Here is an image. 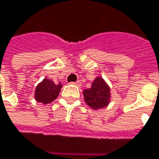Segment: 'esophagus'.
I'll return each mask as SVG.
<instances>
[{"label":"esophagus","mask_w":159,"mask_h":159,"mask_svg":"<svg viewBox=\"0 0 159 159\" xmlns=\"http://www.w3.org/2000/svg\"><path fill=\"white\" fill-rule=\"evenodd\" d=\"M72 84H74V85H76V86H78V87H80V86L82 85V83H81L80 81H77V82L72 83Z\"/></svg>","instance_id":"1"}]
</instances>
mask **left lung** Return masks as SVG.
<instances>
[{"label":"left lung","instance_id":"obj_1","mask_svg":"<svg viewBox=\"0 0 159 159\" xmlns=\"http://www.w3.org/2000/svg\"><path fill=\"white\" fill-rule=\"evenodd\" d=\"M83 94L85 103L94 110L105 108L111 102L110 86L101 76H97L93 81L91 88L84 90Z\"/></svg>","mask_w":159,"mask_h":159}]
</instances>
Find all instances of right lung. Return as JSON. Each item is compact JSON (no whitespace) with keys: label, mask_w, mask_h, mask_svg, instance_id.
<instances>
[{"label":"right lung","mask_w":159,"mask_h":159,"mask_svg":"<svg viewBox=\"0 0 159 159\" xmlns=\"http://www.w3.org/2000/svg\"><path fill=\"white\" fill-rule=\"evenodd\" d=\"M63 85L61 83L54 84L51 79L43 78L36 85L34 92L35 101L42 103L43 105L52 103L60 94Z\"/></svg>","instance_id":"obj_1"}]
</instances>
